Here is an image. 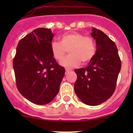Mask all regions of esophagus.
Masks as SVG:
<instances>
[{"label":"esophagus","instance_id":"34e87169","mask_svg":"<svg viewBox=\"0 0 133 133\" xmlns=\"http://www.w3.org/2000/svg\"><path fill=\"white\" fill-rule=\"evenodd\" d=\"M65 71H66V74H67V73H69V72H70V69H65Z\"/></svg>","mask_w":133,"mask_h":133}]
</instances>
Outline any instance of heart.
Masks as SVG:
<instances>
[{
	"mask_svg": "<svg viewBox=\"0 0 133 133\" xmlns=\"http://www.w3.org/2000/svg\"><path fill=\"white\" fill-rule=\"evenodd\" d=\"M60 43L52 41L50 43V51L57 61H61L66 51L68 55L61 63L66 68H72L82 63H89L96 53V44L93 38L77 32L65 33L59 37Z\"/></svg>",
	"mask_w": 133,
	"mask_h": 133,
	"instance_id": "heart-1",
	"label": "heart"
}]
</instances>
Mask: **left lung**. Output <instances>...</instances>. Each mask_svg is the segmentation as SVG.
<instances>
[{"instance_id":"8db88e82","label":"left lung","mask_w":133,"mask_h":133,"mask_svg":"<svg viewBox=\"0 0 133 133\" xmlns=\"http://www.w3.org/2000/svg\"><path fill=\"white\" fill-rule=\"evenodd\" d=\"M90 35L96 41V53L85 68L75 70L77 79L74 89L83 103L96 106L113 94L121 62L117 46L106 34L92 28Z\"/></svg>"}]
</instances>
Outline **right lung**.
I'll list each match as a JSON object with an SVG mask.
<instances>
[{"mask_svg":"<svg viewBox=\"0 0 133 133\" xmlns=\"http://www.w3.org/2000/svg\"><path fill=\"white\" fill-rule=\"evenodd\" d=\"M53 36L50 29L34 30L19 41L12 63L20 93L40 105L55 98L65 72L50 51Z\"/></svg>","mask_w":133,"mask_h":133,"instance_id":"obj_1","label":"right lung"}]
</instances>
